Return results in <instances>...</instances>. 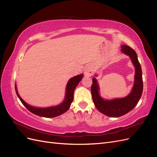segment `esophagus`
Instances as JSON below:
<instances>
[{
	"label": "esophagus",
	"mask_w": 157,
	"mask_h": 157,
	"mask_svg": "<svg viewBox=\"0 0 157 157\" xmlns=\"http://www.w3.org/2000/svg\"><path fill=\"white\" fill-rule=\"evenodd\" d=\"M93 68L91 66H86L84 69V75L86 76H88V77H91V76L93 75Z\"/></svg>",
	"instance_id": "1"
}]
</instances>
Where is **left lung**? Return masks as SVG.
<instances>
[{"label": "left lung", "instance_id": "1", "mask_svg": "<svg viewBox=\"0 0 157 157\" xmlns=\"http://www.w3.org/2000/svg\"><path fill=\"white\" fill-rule=\"evenodd\" d=\"M121 51L130 57L135 67V80L131 93L125 98L105 100L99 96V88L96 78H92L93 82L91 86L92 99L95 106L99 112L111 117H121L132 110L139 101L143 92L141 67L136 52L126 45L122 46Z\"/></svg>", "mask_w": 157, "mask_h": 157}]
</instances>
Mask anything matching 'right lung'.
<instances>
[{"label":"right lung","mask_w":157,"mask_h":157,"mask_svg":"<svg viewBox=\"0 0 157 157\" xmlns=\"http://www.w3.org/2000/svg\"><path fill=\"white\" fill-rule=\"evenodd\" d=\"M82 77H83V75L81 74V75L75 76V77L69 79V80L67 84V86H66V90H65L66 92H65V97L64 99V101H63L62 103H61L60 105H56L54 107H46V108H36L35 107H32L29 105V104L25 103L21 99V98L20 96V95H19L17 93L16 86H15L16 92L17 97L20 99L21 102L23 103V105L32 113L35 114V115L38 116L46 117V118L55 117L61 115V114L64 113L65 112H66L68 110L69 108L71 106V103L73 102V100L74 90L75 88L77 87L79 82L82 80Z\"/></svg>","instance_id":"obj_1"}]
</instances>
